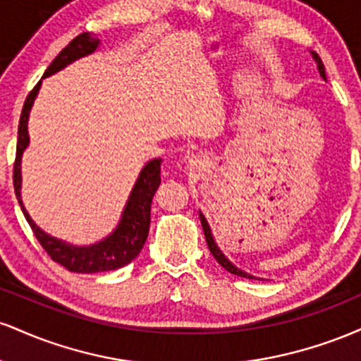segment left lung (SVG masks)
I'll return each instance as SVG.
<instances>
[{
    "instance_id": "obj_1",
    "label": "left lung",
    "mask_w": 361,
    "mask_h": 361,
    "mask_svg": "<svg viewBox=\"0 0 361 361\" xmlns=\"http://www.w3.org/2000/svg\"><path fill=\"white\" fill-rule=\"evenodd\" d=\"M310 54H312L314 61L317 62V69H319V74H321V76L324 78V80H326V69H324V64H322L321 57H319L317 54L314 52V51L310 52ZM200 222H202V227H204V234H205L207 244H209V250H210V252H212V256H214V258L217 259V263L221 264L222 268H226V270L229 271V273H233V275L244 276V279H255V276L250 275V273H246V271L239 270V268L235 267V264L231 263V261L226 258V255H224V252H222L221 250H219L217 243L214 241V234H212V231H210V226H209V222H207V219L204 217V214H202V212H200Z\"/></svg>"
}]
</instances>
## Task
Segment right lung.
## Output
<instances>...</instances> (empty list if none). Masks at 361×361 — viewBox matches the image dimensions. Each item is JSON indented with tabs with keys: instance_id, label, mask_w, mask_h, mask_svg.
<instances>
[{
	"instance_id": "1",
	"label": "right lung",
	"mask_w": 361,
	"mask_h": 361,
	"mask_svg": "<svg viewBox=\"0 0 361 361\" xmlns=\"http://www.w3.org/2000/svg\"><path fill=\"white\" fill-rule=\"evenodd\" d=\"M98 45H100V39H94L88 32L78 35L76 39H73L69 42V45H66L62 49L59 56L45 69L42 80L47 76H52L54 73L61 71V69H64L66 66H69L76 59H81V57L93 54L98 49ZM42 80L37 82L35 88L30 91V94L25 100L18 123V140H16V157L13 166V186L25 219L30 224L37 241L47 251V255L56 263L68 268L69 271L100 273L126 267V264L130 263L139 255L147 239L149 224H151V202L161 183V163H163V159L157 157V159L149 161L146 166L142 168L134 188H132L130 195H128V200L122 212V219H120L118 226L105 239L91 244V246H73V244H68L61 241V239L52 238L47 233H44L32 221L30 215H28L27 209L23 207L22 193H20V190H22V156L28 146V142H30V139H28V115H30L32 105H34L37 93H39L40 85H42Z\"/></svg>"
}]
</instances>
